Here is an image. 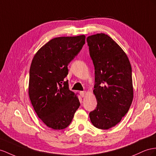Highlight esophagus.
<instances>
[{"instance_id": "1", "label": "esophagus", "mask_w": 156, "mask_h": 156, "mask_svg": "<svg viewBox=\"0 0 156 156\" xmlns=\"http://www.w3.org/2000/svg\"><path fill=\"white\" fill-rule=\"evenodd\" d=\"M86 94V92L85 91H80V95H81L82 98L85 96Z\"/></svg>"}]
</instances>
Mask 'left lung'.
Returning <instances> with one entry per match:
<instances>
[{"mask_svg":"<svg viewBox=\"0 0 156 156\" xmlns=\"http://www.w3.org/2000/svg\"><path fill=\"white\" fill-rule=\"evenodd\" d=\"M95 69L94 94L97 107L90 113L93 125L107 130L121 121L133 99L132 68L125 52L105 34L87 37Z\"/></svg>","mask_w":156,"mask_h":156,"instance_id":"obj_1","label":"left lung"}]
</instances>
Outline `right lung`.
Returning a JSON list of instances; mask_svg holds the SVG:
<instances>
[{
  "label": "right lung",
  "mask_w": 156,
  "mask_h": 156,
  "mask_svg": "<svg viewBox=\"0 0 156 156\" xmlns=\"http://www.w3.org/2000/svg\"><path fill=\"white\" fill-rule=\"evenodd\" d=\"M85 35L56 37L35 55L31 64L29 96L39 118L54 130L65 129L80 107L69 87L68 65L85 44Z\"/></svg>",
  "instance_id": "1"
}]
</instances>
